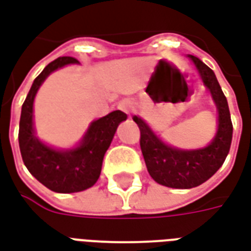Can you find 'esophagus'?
Returning a JSON list of instances; mask_svg holds the SVG:
<instances>
[{
  "mask_svg": "<svg viewBox=\"0 0 251 251\" xmlns=\"http://www.w3.org/2000/svg\"><path fill=\"white\" fill-rule=\"evenodd\" d=\"M118 109L125 111L126 114H130L131 111L136 109V103L131 99H124V100H121L120 103H118Z\"/></svg>",
  "mask_w": 251,
  "mask_h": 251,
  "instance_id": "esophagus-1",
  "label": "esophagus"
}]
</instances>
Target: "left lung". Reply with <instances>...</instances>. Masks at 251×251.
Here are the masks:
<instances>
[{
	"label": "left lung",
	"mask_w": 251,
	"mask_h": 251,
	"mask_svg": "<svg viewBox=\"0 0 251 251\" xmlns=\"http://www.w3.org/2000/svg\"><path fill=\"white\" fill-rule=\"evenodd\" d=\"M199 72L218 110V129L214 138L200 149H179L171 147L151 129L141 117H133L140 131V145L152 179L169 188L188 189L203 184L215 175L226 160L232 138V124L227 99L210 67L196 56L188 55Z\"/></svg>",
	"instance_id": "8db88e82"
}]
</instances>
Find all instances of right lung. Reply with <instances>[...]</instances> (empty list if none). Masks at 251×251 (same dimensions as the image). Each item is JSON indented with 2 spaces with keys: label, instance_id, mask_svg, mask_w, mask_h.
<instances>
[{
  "label": "right lung",
  "instance_id": "obj_1",
  "mask_svg": "<svg viewBox=\"0 0 251 251\" xmlns=\"http://www.w3.org/2000/svg\"><path fill=\"white\" fill-rule=\"evenodd\" d=\"M70 56L57 57L33 80L25 98L20 118L19 144L21 157L32 176L53 192L72 194L93 187L102 171L104 153L113 141L117 127L127 115L115 110L93 121L75 148L59 149L47 145L36 136L33 126V102L39 88L50 74L67 64H77Z\"/></svg>",
  "mask_w": 251,
  "mask_h": 251
}]
</instances>
